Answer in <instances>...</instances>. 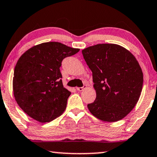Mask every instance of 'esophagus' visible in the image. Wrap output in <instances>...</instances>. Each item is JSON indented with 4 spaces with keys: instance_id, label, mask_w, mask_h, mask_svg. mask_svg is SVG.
Returning a JSON list of instances; mask_svg holds the SVG:
<instances>
[{
    "instance_id": "esophagus-1",
    "label": "esophagus",
    "mask_w": 157,
    "mask_h": 157,
    "mask_svg": "<svg viewBox=\"0 0 157 157\" xmlns=\"http://www.w3.org/2000/svg\"><path fill=\"white\" fill-rule=\"evenodd\" d=\"M86 86L84 85L83 86H82V87L76 88V90H78V91H82V90H83L84 89H86Z\"/></svg>"
}]
</instances>
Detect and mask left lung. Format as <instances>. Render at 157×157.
Returning a JSON list of instances; mask_svg holds the SVG:
<instances>
[{
  "label": "left lung",
  "mask_w": 157,
  "mask_h": 157,
  "mask_svg": "<svg viewBox=\"0 0 157 157\" xmlns=\"http://www.w3.org/2000/svg\"><path fill=\"white\" fill-rule=\"evenodd\" d=\"M91 70L96 98L90 113L105 122L122 119L137 104L143 86L139 63L128 50L115 44H98L82 50Z\"/></svg>",
  "instance_id": "8db88e82"
}]
</instances>
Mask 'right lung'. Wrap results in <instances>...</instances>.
I'll use <instances>...</instances> for the list:
<instances>
[{"mask_svg": "<svg viewBox=\"0 0 157 157\" xmlns=\"http://www.w3.org/2000/svg\"><path fill=\"white\" fill-rule=\"evenodd\" d=\"M78 52L50 42L36 45L20 56L14 70L13 94L29 117L48 122L63 113L71 92L63 87L59 68L63 59Z\"/></svg>", "mask_w": 157, "mask_h": 157, "instance_id": "add662e5", "label": "right lung"}]
</instances>
